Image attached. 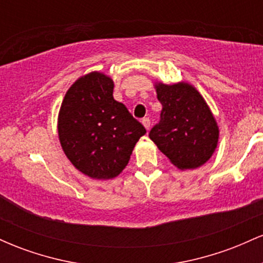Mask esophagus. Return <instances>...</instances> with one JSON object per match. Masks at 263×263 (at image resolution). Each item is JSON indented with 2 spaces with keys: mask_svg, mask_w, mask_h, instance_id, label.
<instances>
[{
  "mask_svg": "<svg viewBox=\"0 0 263 263\" xmlns=\"http://www.w3.org/2000/svg\"><path fill=\"white\" fill-rule=\"evenodd\" d=\"M142 123H143V126L146 127V129H149L151 127V120L148 119V117H144L143 120H142Z\"/></svg>",
  "mask_w": 263,
  "mask_h": 263,
  "instance_id": "obj_1",
  "label": "esophagus"
}]
</instances>
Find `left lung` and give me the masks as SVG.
Wrapping results in <instances>:
<instances>
[{
    "mask_svg": "<svg viewBox=\"0 0 263 263\" xmlns=\"http://www.w3.org/2000/svg\"><path fill=\"white\" fill-rule=\"evenodd\" d=\"M156 87L162 111L149 138L179 170L200 167L214 153L219 138L218 125L206 102L189 84Z\"/></svg>",
    "mask_w": 263,
    "mask_h": 263,
    "instance_id": "1",
    "label": "left lung"
}]
</instances>
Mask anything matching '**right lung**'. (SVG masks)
Returning <instances> with one entry per match:
<instances>
[{
    "instance_id": "right-lung-1",
    "label": "right lung",
    "mask_w": 263,
    "mask_h": 263,
    "mask_svg": "<svg viewBox=\"0 0 263 263\" xmlns=\"http://www.w3.org/2000/svg\"><path fill=\"white\" fill-rule=\"evenodd\" d=\"M114 81L93 71L65 93L58 134L63 151L77 170L95 179H111L127 165L146 128L114 99Z\"/></svg>"
}]
</instances>
